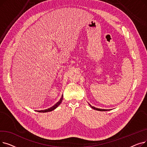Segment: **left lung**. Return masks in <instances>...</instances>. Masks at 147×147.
I'll use <instances>...</instances> for the list:
<instances>
[{
  "label": "left lung",
  "mask_w": 147,
  "mask_h": 147,
  "mask_svg": "<svg viewBox=\"0 0 147 147\" xmlns=\"http://www.w3.org/2000/svg\"><path fill=\"white\" fill-rule=\"evenodd\" d=\"M89 105L90 106L91 108H92V109L95 110H97V111H107V110H105V109H97V108H95L94 107H92L91 105L89 104Z\"/></svg>",
  "instance_id": "1"
}]
</instances>
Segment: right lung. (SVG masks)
Instances as JSON below:
<instances>
[{
  "label": "right lung",
  "instance_id": "add662e5",
  "mask_svg": "<svg viewBox=\"0 0 147 147\" xmlns=\"http://www.w3.org/2000/svg\"><path fill=\"white\" fill-rule=\"evenodd\" d=\"M63 95H62L61 99H59V101L57 103H56L53 106H52V107L49 108V109H46V110H44L37 111V112H40V113H46V112H49V111H52V110H55V109H56V108H57V107L59 106V105L62 102V101H63Z\"/></svg>",
  "mask_w": 147,
  "mask_h": 147
}]
</instances>
